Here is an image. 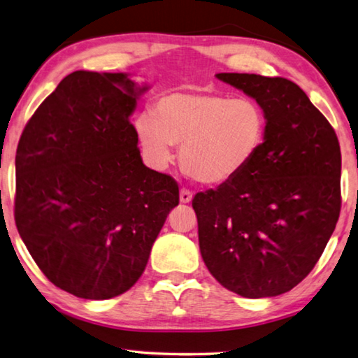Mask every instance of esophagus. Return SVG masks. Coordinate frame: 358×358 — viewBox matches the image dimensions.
<instances>
[{
  "mask_svg": "<svg viewBox=\"0 0 358 358\" xmlns=\"http://www.w3.org/2000/svg\"><path fill=\"white\" fill-rule=\"evenodd\" d=\"M192 200V192L189 189H181L180 191V201L181 203H189Z\"/></svg>",
  "mask_w": 358,
  "mask_h": 358,
  "instance_id": "obj_1",
  "label": "esophagus"
}]
</instances>
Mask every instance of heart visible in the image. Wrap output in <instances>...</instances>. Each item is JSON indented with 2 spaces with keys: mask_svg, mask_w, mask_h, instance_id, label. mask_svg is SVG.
<instances>
[{
  "mask_svg": "<svg viewBox=\"0 0 358 358\" xmlns=\"http://www.w3.org/2000/svg\"><path fill=\"white\" fill-rule=\"evenodd\" d=\"M268 119L250 96L214 90H180L155 105V115L142 113L134 129L147 158L157 167L172 159L180 147V164L205 185H224L243 173L262 150Z\"/></svg>",
  "mask_w": 358,
  "mask_h": 358,
  "instance_id": "b5f03b06",
  "label": "heart"
}]
</instances>
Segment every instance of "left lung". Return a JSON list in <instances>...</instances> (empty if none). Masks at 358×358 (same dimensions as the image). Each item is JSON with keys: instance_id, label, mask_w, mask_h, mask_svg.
<instances>
[{"instance_id": "left-lung-1", "label": "left lung", "mask_w": 358, "mask_h": 358, "mask_svg": "<svg viewBox=\"0 0 358 358\" xmlns=\"http://www.w3.org/2000/svg\"><path fill=\"white\" fill-rule=\"evenodd\" d=\"M216 76L255 99L268 127L243 173L192 199L201 258L239 296L283 294L315 268L340 217V144L329 120L287 78Z\"/></svg>"}]
</instances>
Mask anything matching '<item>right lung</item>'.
Returning <instances> with one entry per match:
<instances>
[{
  "label": "right lung",
  "mask_w": 358,
  "mask_h": 358,
  "mask_svg": "<svg viewBox=\"0 0 358 358\" xmlns=\"http://www.w3.org/2000/svg\"><path fill=\"white\" fill-rule=\"evenodd\" d=\"M144 90L127 73L73 71L18 142L17 230L45 277L76 297L131 288L178 205L177 181L144 166L129 122Z\"/></svg>",
  "instance_id": "1"
}]
</instances>
